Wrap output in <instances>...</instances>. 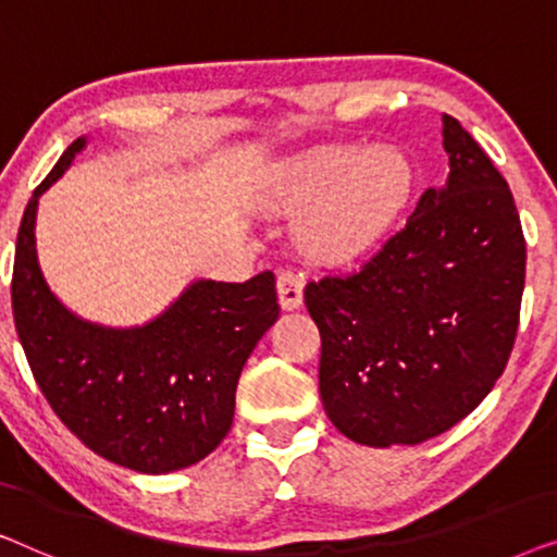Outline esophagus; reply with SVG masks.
I'll use <instances>...</instances> for the list:
<instances>
[{
    "mask_svg": "<svg viewBox=\"0 0 557 557\" xmlns=\"http://www.w3.org/2000/svg\"><path fill=\"white\" fill-rule=\"evenodd\" d=\"M276 288H278L281 309L292 311V309H299L301 307V301H304V278H301V273H296L292 269L278 271Z\"/></svg>",
    "mask_w": 557,
    "mask_h": 557,
    "instance_id": "34e87169",
    "label": "esophagus"
}]
</instances>
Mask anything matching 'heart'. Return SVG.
<instances>
[{
    "label": "heart",
    "mask_w": 557,
    "mask_h": 557,
    "mask_svg": "<svg viewBox=\"0 0 557 557\" xmlns=\"http://www.w3.org/2000/svg\"><path fill=\"white\" fill-rule=\"evenodd\" d=\"M410 193V166L395 151L368 157L362 149L317 151L288 180L294 208L322 202L307 225L317 256L349 258L383 238Z\"/></svg>",
    "instance_id": "1"
}]
</instances>
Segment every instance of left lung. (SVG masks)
<instances>
[{"instance_id": "left-lung-1", "label": "left lung", "mask_w": 557, "mask_h": 557, "mask_svg": "<svg viewBox=\"0 0 557 557\" xmlns=\"http://www.w3.org/2000/svg\"><path fill=\"white\" fill-rule=\"evenodd\" d=\"M448 180L360 271L309 281L330 421L364 446L423 444L467 418L505 372L524 288L507 180L444 116Z\"/></svg>"}]
</instances>
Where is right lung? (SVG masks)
I'll return each mask as SVG.
<instances>
[{
  "label": "right lung",
  "instance_id": "obj_1",
  "mask_svg": "<svg viewBox=\"0 0 557 557\" xmlns=\"http://www.w3.org/2000/svg\"><path fill=\"white\" fill-rule=\"evenodd\" d=\"M86 139H75L29 197L17 233L12 311L29 370L55 416L103 459L141 474L193 467L227 436L235 387L278 319L276 278L195 281L154 322H83L45 284L35 250L37 200Z\"/></svg>",
  "mask_w": 557,
  "mask_h": 557
}]
</instances>
